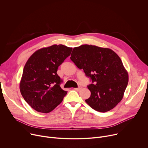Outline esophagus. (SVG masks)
<instances>
[{
	"instance_id": "esophagus-1",
	"label": "esophagus",
	"mask_w": 148,
	"mask_h": 148,
	"mask_svg": "<svg viewBox=\"0 0 148 148\" xmlns=\"http://www.w3.org/2000/svg\"><path fill=\"white\" fill-rule=\"evenodd\" d=\"M82 89V86H79V87H78V88H74V89H75V90H77V91H79V90H81Z\"/></svg>"
}]
</instances>
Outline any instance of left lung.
I'll return each mask as SVG.
<instances>
[{
    "label": "left lung",
    "mask_w": 148,
    "mask_h": 148,
    "mask_svg": "<svg viewBox=\"0 0 148 148\" xmlns=\"http://www.w3.org/2000/svg\"><path fill=\"white\" fill-rule=\"evenodd\" d=\"M71 59L92 80L88 86L91 95L85 101L92 109L106 112L121 101L129 77L115 52L108 48L84 45L73 48Z\"/></svg>",
    "instance_id": "left-lung-1"
}]
</instances>
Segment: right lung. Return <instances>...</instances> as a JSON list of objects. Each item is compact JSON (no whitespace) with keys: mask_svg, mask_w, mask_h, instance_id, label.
Wrapping results in <instances>:
<instances>
[{"mask_svg":"<svg viewBox=\"0 0 148 148\" xmlns=\"http://www.w3.org/2000/svg\"><path fill=\"white\" fill-rule=\"evenodd\" d=\"M72 51V47L54 45L39 49L26 62L20 91L25 101L35 110L51 112L67 94L60 88L63 80L57 71Z\"/></svg>","mask_w":148,"mask_h":148,"instance_id":"add662e5","label":"right lung"}]
</instances>
